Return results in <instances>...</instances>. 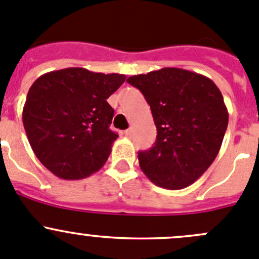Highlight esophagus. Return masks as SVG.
I'll list each match as a JSON object with an SVG mask.
<instances>
[{
    "label": "esophagus",
    "instance_id": "obj_1",
    "mask_svg": "<svg viewBox=\"0 0 259 259\" xmlns=\"http://www.w3.org/2000/svg\"><path fill=\"white\" fill-rule=\"evenodd\" d=\"M124 136L128 137V139H131V137H132V130H125Z\"/></svg>",
    "mask_w": 259,
    "mask_h": 259
}]
</instances>
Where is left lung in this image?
<instances>
[{
  "mask_svg": "<svg viewBox=\"0 0 259 259\" xmlns=\"http://www.w3.org/2000/svg\"><path fill=\"white\" fill-rule=\"evenodd\" d=\"M127 82L144 94L157 130L154 146L139 152L141 170L161 188L191 186L210 168L225 136L229 113L221 91L211 78L176 67Z\"/></svg>",
  "mask_w": 259,
  "mask_h": 259,
  "instance_id": "8db88e82",
  "label": "left lung"
}]
</instances>
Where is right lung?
Here are the masks:
<instances>
[{
  "label": "right lung",
  "mask_w": 259,
  "mask_h": 259,
  "mask_svg": "<svg viewBox=\"0 0 259 259\" xmlns=\"http://www.w3.org/2000/svg\"><path fill=\"white\" fill-rule=\"evenodd\" d=\"M124 80L120 73L70 67L34 81L23 109L24 128L35 156L54 176L83 179L107 162L118 137L109 130L114 109L107 99Z\"/></svg>",
  "instance_id": "1"
}]
</instances>
